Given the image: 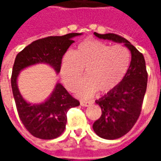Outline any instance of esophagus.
Segmentation results:
<instances>
[{"label": "esophagus", "mask_w": 161, "mask_h": 161, "mask_svg": "<svg viewBox=\"0 0 161 161\" xmlns=\"http://www.w3.org/2000/svg\"><path fill=\"white\" fill-rule=\"evenodd\" d=\"M93 103V102L92 101H81L80 102V104L83 106V107H88V106H90Z\"/></svg>", "instance_id": "esophagus-1"}]
</instances>
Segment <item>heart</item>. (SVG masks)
Listing matches in <instances>:
<instances>
[{"instance_id":"heart-1","label":"heart","mask_w":161,"mask_h":161,"mask_svg":"<svg viewBox=\"0 0 161 161\" xmlns=\"http://www.w3.org/2000/svg\"><path fill=\"white\" fill-rule=\"evenodd\" d=\"M129 63L130 53L125 46L89 40L80 43L75 53L67 52L64 55L60 74L65 87L74 91L85 70L87 79L78 88L77 95L86 98L97 91H113L123 79Z\"/></svg>"}]
</instances>
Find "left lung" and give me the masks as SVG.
I'll list each match as a JSON object with an SVG mask.
<instances>
[{"label":"left lung","instance_id":"8db88e82","mask_svg":"<svg viewBox=\"0 0 161 161\" xmlns=\"http://www.w3.org/2000/svg\"><path fill=\"white\" fill-rule=\"evenodd\" d=\"M94 34L100 39L124 43L131 53L130 65L121 83L96 101L101 107L102 115L93 124L95 133L101 138L115 140L130 131L141 115L147 84L145 58L123 37L115 33Z\"/></svg>","mask_w":161,"mask_h":161}]
</instances>
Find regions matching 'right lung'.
Returning <instances> with one entry per match:
<instances>
[{
    "label": "right lung",
    "mask_w": 161,
    "mask_h": 161,
    "mask_svg": "<svg viewBox=\"0 0 161 161\" xmlns=\"http://www.w3.org/2000/svg\"><path fill=\"white\" fill-rule=\"evenodd\" d=\"M78 35L81 33H71L63 36L40 39L26 46L16 56L11 77L13 95L20 121L34 137L52 140L60 136L65 128L67 111L80 103L59 83L56 84L45 103H28L23 99L17 86L18 75L24 68L40 63L50 64L58 73L64 54L74 43L72 38Z\"/></svg>",
    "instance_id": "add662e5"
}]
</instances>
